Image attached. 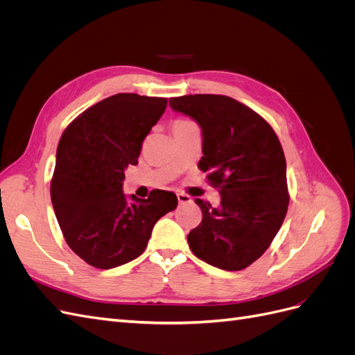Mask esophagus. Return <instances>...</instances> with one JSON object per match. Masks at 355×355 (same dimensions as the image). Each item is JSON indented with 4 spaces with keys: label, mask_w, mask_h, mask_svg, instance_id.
I'll list each match as a JSON object with an SVG mask.
<instances>
[{
    "label": "esophagus",
    "mask_w": 355,
    "mask_h": 355,
    "mask_svg": "<svg viewBox=\"0 0 355 355\" xmlns=\"http://www.w3.org/2000/svg\"><path fill=\"white\" fill-rule=\"evenodd\" d=\"M178 201H179V204H187V202H191L192 200H191V197L189 196H187V194H184V192H178Z\"/></svg>",
    "instance_id": "esophagus-1"
}]
</instances>
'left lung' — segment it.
Returning <instances> with one entry per match:
<instances>
[{
	"instance_id": "1",
	"label": "left lung",
	"mask_w": 355,
	"mask_h": 355,
	"mask_svg": "<svg viewBox=\"0 0 355 355\" xmlns=\"http://www.w3.org/2000/svg\"><path fill=\"white\" fill-rule=\"evenodd\" d=\"M168 105L201 127L198 167L220 194L218 207L196 198L202 220L188 234L191 250L220 270H244L265 253L286 218L282 144L259 114L228 96L187 94Z\"/></svg>"
}]
</instances>
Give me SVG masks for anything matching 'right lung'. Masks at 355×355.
<instances>
[{
	"mask_svg": "<svg viewBox=\"0 0 355 355\" xmlns=\"http://www.w3.org/2000/svg\"><path fill=\"white\" fill-rule=\"evenodd\" d=\"M167 99L118 93L85 110L63 132L50 196L68 245L99 268L141 256L155 222L175 210L170 191L125 197L124 170L137 164L142 142L164 114Z\"/></svg>",
	"mask_w": 355,
	"mask_h": 355,
	"instance_id": "1",
	"label": "right lung"
}]
</instances>
